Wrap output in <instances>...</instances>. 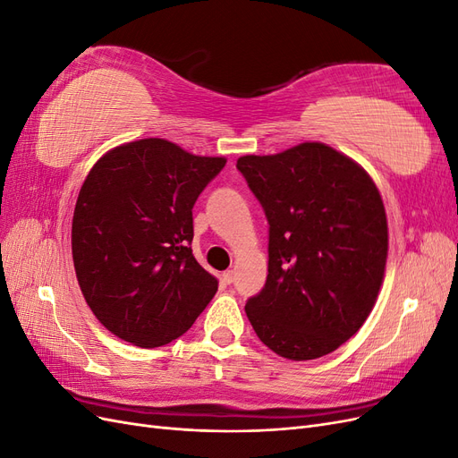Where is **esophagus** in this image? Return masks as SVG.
Returning a JSON list of instances; mask_svg holds the SVG:
<instances>
[{
  "label": "esophagus",
  "mask_w": 458,
  "mask_h": 458,
  "mask_svg": "<svg viewBox=\"0 0 458 458\" xmlns=\"http://www.w3.org/2000/svg\"><path fill=\"white\" fill-rule=\"evenodd\" d=\"M233 279H234V273L229 269V271H225L224 275H221V281H224L225 284H231L233 283Z\"/></svg>",
  "instance_id": "obj_1"
}]
</instances>
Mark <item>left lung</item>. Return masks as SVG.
I'll use <instances>...</instances> for the list:
<instances>
[{"mask_svg": "<svg viewBox=\"0 0 458 458\" xmlns=\"http://www.w3.org/2000/svg\"><path fill=\"white\" fill-rule=\"evenodd\" d=\"M269 224V266L248 321L276 355L310 361L338 350L378 298L387 221L370 175L325 143L237 160Z\"/></svg>", "mask_w": 458, "mask_h": 458, "instance_id": "obj_1", "label": "left lung"}]
</instances>
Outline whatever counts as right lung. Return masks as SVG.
<instances>
[{"mask_svg":"<svg viewBox=\"0 0 458 458\" xmlns=\"http://www.w3.org/2000/svg\"><path fill=\"white\" fill-rule=\"evenodd\" d=\"M158 137L114 147L88 174L72 217V259L88 306L114 336L158 348L217 293L192 256V206L224 170Z\"/></svg>","mask_w":458,"mask_h":458,"instance_id":"obj_1","label":"right lung"}]
</instances>
